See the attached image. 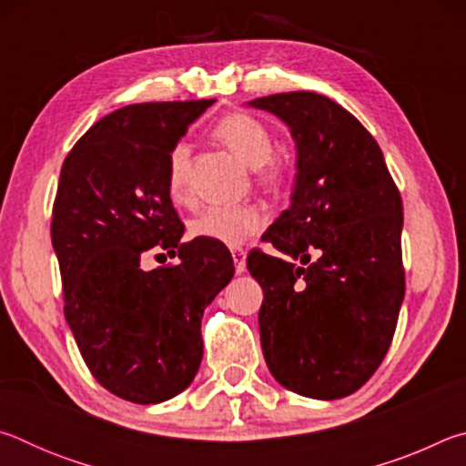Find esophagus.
I'll use <instances>...</instances> for the list:
<instances>
[{"instance_id":"1","label":"esophagus","mask_w":466,"mask_h":466,"mask_svg":"<svg viewBox=\"0 0 466 466\" xmlns=\"http://www.w3.org/2000/svg\"><path fill=\"white\" fill-rule=\"evenodd\" d=\"M232 258H234V267H236V273H244L247 271V252L244 250H232Z\"/></svg>"}]
</instances>
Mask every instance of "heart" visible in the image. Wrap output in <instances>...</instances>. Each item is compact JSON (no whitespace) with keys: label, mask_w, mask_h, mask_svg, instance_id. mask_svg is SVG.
<instances>
[{"label":"heart","mask_w":466,"mask_h":466,"mask_svg":"<svg viewBox=\"0 0 466 466\" xmlns=\"http://www.w3.org/2000/svg\"><path fill=\"white\" fill-rule=\"evenodd\" d=\"M214 137L240 157L250 168H257L261 180L271 183L279 177V164L273 160V137L267 125L247 113H232L219 119ZM188 152L187 144L170 149L167 162V187L175 201L188 197ZM265 226V214L257 205H209L188 222V232L195 238H205L224 247H242Z\"/></svg>","instance_id":"b5f03b06"}]
</instances>
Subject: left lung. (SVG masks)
<instances>
[{
	"label": "left lung",
	"mask_w": 466,
	"mask_h": 466,
	"mask_svg": "<svg viewBox=\"0 0 466 466\" xmlns=\"http://www.w3.org/2000/svg\"><path fill=\"white\" fill-rule=\"evenodd\" d=\"M248 105L278 115L298 147L291 205L263 234L288 258H247L263 288V356L286 389L341 399L370 380L397 329L403 201L380 146L335 100L283 92Z\"/></svg>",
	"instance_id": "left-lung-1"
}]
</instances>
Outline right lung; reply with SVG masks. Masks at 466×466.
Here are the masks:
<instances>
[{
  "label": "right lung",
  "mask_w": 466,
  "mask_h": 466,
  "mask_svg": "<svg viewBox=\"0 0 466 466\" xmlns=\"http://www.w3.org/2000/svg\"><path fill=\"white\" fill-rule=\"evenodd\" d=\"M214 102L123 106L94 123L61 167L51 240L63 312L92 376L137 405L193 382L203 310L234 275L228 248L180 242L185 226L167 187L170 149ZM152 248L177 263L144 272Z\"/></svg>",
  "instance_id": "add662e5"
}]
</instances>
